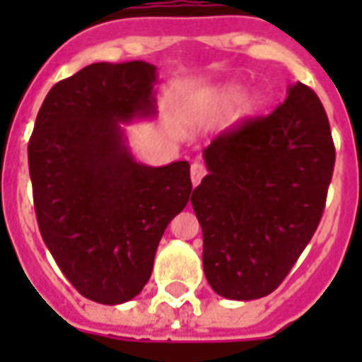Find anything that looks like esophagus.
I'll use <instances>...</instances> for the list:
<instances>
[{"label":"esophagus","instance_id":"obj_1","mask_svg":"<svg viewBox=\"0 0 362 362\" xmlns=\"http://www.w3.org/2000/svg\"><path fill=\"white\" fill-rule=\"evenodd\" d=\"M189 175H192L193 186H197L199 182L203 180V176L206 175V167H204L203 163H199V161H195V163L192 165V170H189Z\"/></svg>","mask_w":362,"mask_h":362}]
</instances>
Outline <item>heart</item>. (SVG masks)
<instances>
[{
    "label": "heart",
    "instance_id": "1",
    "mask_svg": "<svg viewBox=\"0 0 362 362\" xmlns=\"http://www.w3.org/2000/svg\"><path fill=\"white\" fill-rule=\"evenodd\" d=\"M244 98V88L240 84H229V86H223L220 92L214 95V107L218 112H229V110L238 105ZM261 107V99L257 95H252V98H246L242 101L240 110H238V116L240 118H250L259 110Z\"/></svg>",
    "mask_w": 362,
    "mask_h": 362
}]
</instances>
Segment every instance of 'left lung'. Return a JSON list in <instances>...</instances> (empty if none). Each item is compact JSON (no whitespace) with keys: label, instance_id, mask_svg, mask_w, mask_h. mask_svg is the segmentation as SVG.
Here are the masks:
<instances>
[{"label":"left lung","instance_id":"1","mask_svg":"<svg viewBox=\"0 0 362 362\" xmlns=\"http://www.w3.org/2000/svg\"><path fill=\"white\" fill-rule=\"evenodd\" d=\"M331 125L303 82L264 118L223 131L193 189L210 287L231 300L267 297L297 263L325 209L334 169Z\"/></svg>","mask_w":362,"mask_h":362}]
</instances>
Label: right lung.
Masks as SVG:
<instances>
[{
	"instance_id": "1",
	"label": "right lung",
	"mask_w": 362,
	"mask_h": 362,
	"mask_svg": "<svg viewBox=\"0 0 362 362\" xmlns=\"http://www.w3.org/2000/svg\"><path fill=\"white\" fill-rule=\"evenodd\" d=\"M156 65L92 64L54 84L28 144L37 223L86 298L122 304L150 280L165 229L192 195L187 161L139 163L122 124L156 116Z\"/></svg>"
}]
</instances>
